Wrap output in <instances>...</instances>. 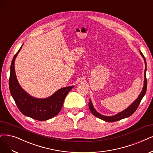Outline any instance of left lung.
Segmentation results:
<instances>
[{"mask_svg":"<svg viewBox=\"0 0 153 153\" xmlns=\"http://www.w3.org/2000/svg\"><path fill=\"white\" fill-rule=\"evenodd\" d=\"M141 55V56H143L144 60V63H145V71H144V86H143V88L141 91L140 93L139 94L138 98L135 100L134 102L130 105L128 108H127L126 109H125L124 110H123L122 111L118 113V114L115 115H112V116H105V115H103L96 110L94 108V106L93 105V103L91 102V100H89V108L90 111L93 114V115H94L95 117H97L98 118H100V119L103 120L104 121L108 122H114L115 121H118L120 120L121 119H123L125 118H127L128 117H130L131 115H132L134 113L135 111V110H137L138 106L139 105L141 100H142L143 98L144 97V96L146 94V89H147V79H146V69H147V66H146V59L144 57V55L143 54V53L141 52V51H139Z\"/></svg>","mask_w":153,"mask_h":153,"instance_id":"obj_1","label":"left lung"}]
</instances>
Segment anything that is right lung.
Instances as JSON below:
<instances>
[{
    "label": "right lung",
    "mask_w": 153,
    "mask_h": 153,
    "mask_svg": "<svg viewBox=\"0 0 153 153\" xmlns=\"http://www.w3.org/2000/svg\"><path fill=\"white\" fill-rule=\"evenodd\" d=\"M22 46L16 53L11 62L9 81L10 94L18 109L22 114L37 120H47L54 117L60 112L65 97L74 86L61 88L46 98H37L31 97L26 93L21 87L17 79L14 68L15 59L20 52Z\"/></svg>",
    "instance_id": "obj_1"
}]
</instances>
